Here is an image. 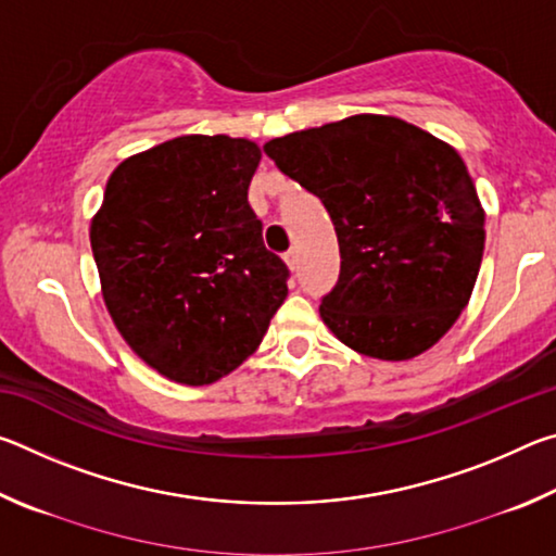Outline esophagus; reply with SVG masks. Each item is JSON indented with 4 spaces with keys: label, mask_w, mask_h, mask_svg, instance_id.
<instances>
[{
    "label": "esophagus",
    "mask_w": 556,
    "mask_h": 556,
    "mask_svg": "<svg viewBox=\"0 0 556 556\" xmlns=\"http://www.w3.org/2000/svg\"><path fill=\"white\" fill-rule=\"evenodd\" d=\"M285 260H287V265L291 267V269H296L299 267V250L296 248H291L287 255H285Z\"/></svg>",
    "instance_id": "1"
}]
</instances>
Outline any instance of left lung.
<instances>
[{
	"mask_svg": "<svg viewBox=\"0 0 556 556\" xmlns=\"http://www.w3.org/2000/svg\"><path fill=\"white\" fill-rule=\"evenodd\" d=\"M281 174L321 199L341 275L321 299L324 324L380 361H409L468 304L485 215L456 149L409 122L355 115L265 144Z\"/></svg>",
	"mask_w": 556,
	"mask_h": 556,
	"instance_id": "1",
	"label": "left lung"
}]
</instances>
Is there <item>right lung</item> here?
I'll return each instance as SVG.
<instances>
[{"label": "right lung", "mask_w": 556, "mask_h": 556, "mask_svg": "<svg viewBox=\"0 0 556 556\" xmlns=\"http://www.w3.org/2000/svg\"><path fill=\"white\" fill-rule=\"evenodd\" d=\"M260 147L188 135L112 172L90 225L117 331L168 380L208 384L262 343L289 267L265 248L248 188Z\"/></svg>", "instance_id": "right-lung-1"}]
</instances>
